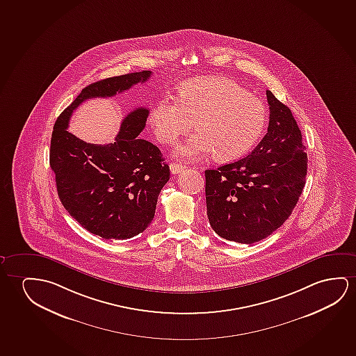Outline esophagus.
I'll return each instance as SVG.
<instances>
[{"instance_id":"34e87169","label":"esophagus","mask_w":356,"mask_h":356,"mask_svg":"<svg viewBox=\"0 0 356 356\" xmlns=\"http://www.w3.org/2000/svg\"><path fill=\"white\" fill-rule=\"evenodd\" d=\"M185 169V165L177 164V163H171L170 164V171L172 174H180V172H182Z\"/></svg>"}]
</instances>
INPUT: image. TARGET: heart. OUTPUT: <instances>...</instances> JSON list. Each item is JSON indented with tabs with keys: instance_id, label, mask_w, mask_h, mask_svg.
Returning <instances> with one entry per match:
<instances>
[{
	"instance_id": "b5f03b06",
	"label": "heart",
	"mask_w": 356,
	"mask_h": 356,
	"mask_svg": "<svg viewBox=\"0 0 356 356\" xmlns=\"http://www.w3.org/2000/svg\"><path fill=\"white\" fill-rule=\"evenodd\" d=\"M155 138L174 145L196 122L198 132L176 147V158L198 159L217 153L234 160L256 145L267 121L261 99L232 79L193 78L181 84L177 99L160 98L148 115Z\"/></svg>"
}]
</instances>
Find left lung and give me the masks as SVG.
<instances>
[{
  "label": "left lung",
  "instance_id": "8db88e82",
  "mask_svg": "<svg viewBox=\"0 0 356 356\" xmlns=\"http://www.w3.org/2000/svg\"><path fill=\"white\" fill-rule=\"evenodd\" d=\"M268 131L251 154L206 170L207 216L227 241L253 243L273 234L304 190L307 154L291 110L270 90Z\"/></svg>",
  "mask_w": 356,
  "mask_h": 356
}]
</instances>
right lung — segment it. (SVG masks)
I'll return each instance as SVG.
<instances>
[{"label":"right lung","mask_w":356,"mask_h":356,"mask_svg":"<svg viewBox=\"0 0 356 356\" xmlns=\"http://www.w3.org/2000/svg\"><path fill=\"white\" fill-rule=\"evenodd\" d=\"M150 71L106 78L84 88L57 118L50 145V166L66 211L86 230L103 238L126 240L145 232L161 188L170 179L159 148L139 138L148 108L124 118L113 143L92 145L67 131L73 110L90 98L122 93L150 77Z\"/></svg>","instance_id":"add662e5"}]
</instances>
